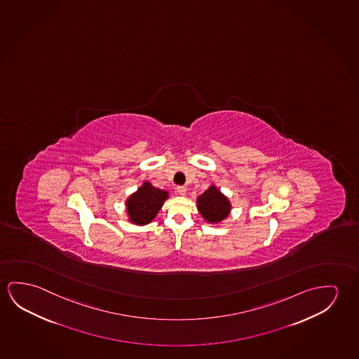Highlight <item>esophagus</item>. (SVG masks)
<instances>
[{"label": "esophagus", "instance_id": "esophagus-1", "mask_svg": "<svg viewBox=\"0 0 359 359\" xmlns=\"http://www.w3.org/2000/svg\"><path fill=\"white\" fill-rule=\"evenodd\" d=\"M177 193L179 194V195H182V196H184V195L187 194V188H185V187H177Z\"/></svg>", "mask_w": 359, "mask_h": 359}]
</instances>
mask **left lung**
Listing matches in <instances>:
<instances>
[{"label":"left lung","instance_id":"1","mask_svg":"<svg viewBox=\"0 0 359 359\" xmlns=\"http://www.w3.org/2000/svg\"><path fill=\"white\" fill-rule=\"evenodd\" d=\"M196 204L201 216L210 224H219L225 220L231 210L230 201L215 185L205 190L196 200Z\"/></svg>","mask_w":359,"mask_h":359}]
</instances>
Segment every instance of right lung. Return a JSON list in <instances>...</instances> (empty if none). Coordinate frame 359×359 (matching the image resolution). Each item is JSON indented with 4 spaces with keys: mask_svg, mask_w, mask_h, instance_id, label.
Returning a JSON list of instances; mask_svg holds the SVG:
<instances>
[{
    "mask_svg": "<svg viewBox=\"0 0 359 359\" xmlns=\"http://www.w3.org/2000/svg\"><path fill=\"white\" fill-rule=\"evenodd\" d=\"M168 198V191L154 188L150 182H144L143 185L127 199L129 221L137 225L149 224Z\"/></svg>",
    "mask_w": 359,
    "mask_h": 359,
    "instance_id": "1",
    "label": "right lung"
}]
</instances>
